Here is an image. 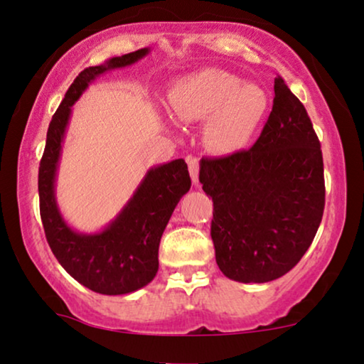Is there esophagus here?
Segmentation results:
<instances>
[{
  "label": "esophagus",
  "instance_id": "obj_1",
  "mask_svg": "<svg viewBox=\"0 0 364 364\" xmlns=\"http://www.w3.org/2000/svg\"><path fill=\"white\" fill-rule=\"evenodd\" d=\"M186 161H188V169H190L193 183L198 185V176H200V161H198V158L195 156H188Z\"/></svg>",
  "mask_w": 364,
  "mask_h": 364
}]
</instances>
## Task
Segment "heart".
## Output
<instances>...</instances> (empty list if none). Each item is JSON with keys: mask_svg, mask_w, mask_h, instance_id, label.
<instances>
[{"mask_svg": "<svg viewBox=\"0 0 364 364\" xmlns=\"http://www.w3.org/2000/svg\"><path fill=\"white\" fill-rule=\"evenodd\" d=\"M268 95L261 86L245 83L240 76L220 68L190 73L169 91V106L181 123H200L203 143L211 153L226 154L243 149L268 111Z\"/></svg>", "mask_w": 364, "mask_h": 364, "instance_id": "obj_1", "label": "heart"}]
</instances>
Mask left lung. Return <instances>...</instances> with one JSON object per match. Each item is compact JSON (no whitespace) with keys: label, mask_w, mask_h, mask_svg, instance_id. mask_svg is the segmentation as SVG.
I'll return each mask as SVG.
<instances>
[{"label":"left lung","mask_w":364,"mask_h":364,"mask_svg":"<svg viewBox=\"0 0 364 364\" xmlns=\"http://www.w3.org/2000/svg\"><path fill=\"white\" fill-rule=\"evenodd\" d=\"M200 183L213 198L211 238L226 278L268 283L298 264L324 210L321 144L283 77L258 141L230 156L201 159Z\"/></svg>","instance_id":"1"}]
</instances>
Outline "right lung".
I'll list each match as a JSON object with an SVG mask.
<instances>
[{
  "instance_id": "add662e5",
  "label": "right lung",
  "mask_w": 364,
  "mask_h": 364,
  "mask_svg": "<svg viewBox=\"0 0 364 364\" xmlns=\"http://www.w3.org/2000/svg\"><path fill=\"white\" fill-rule=\"evenodd\" d=\"M149 48L114 56L76 76L48 128L40 163L38 191L48 245L60 264L77 283L100 294H128L151 283L158 273V250L174 208L191 188L185 159L149 169L113 221L98 232H80L68 225L56 203L55 183L71 106L96 77L133 65Z\"/></svg>"
}]
</instances>
